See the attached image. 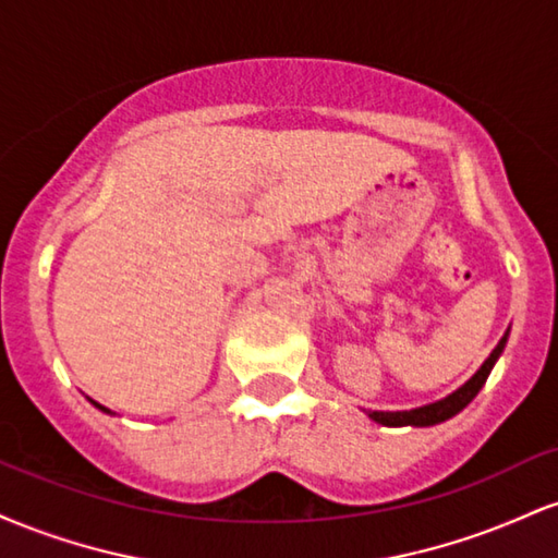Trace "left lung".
I'll return each instance as SVG.
<instances>
[{
	"label": "left lung",
	"instance_id": "left-lung-1",
	"mask_svg": "<svg viewBox=\"0 0 558 558\" xmlns=\"http://www.w3.org/2000/svg\"><path fill=\"white\" fill-rule=\"evenodd\" d=\"M506 341H509V330L504 332L501 341H498L496 349L490 351L488 360L480 364L477 373L472 375L462 388H457L453 393H448L446 399L425 403V407H417V409H403V412H373V409H364V412H367V417L377 422V425H386V427H433V425H440V422L457 417L466 403H470L480 393V388L485 386L493 364H496L498 356L504 354Z\"/></svg>",
	"mask_w": 558,
	"mask_h": 558
}]
</instances>
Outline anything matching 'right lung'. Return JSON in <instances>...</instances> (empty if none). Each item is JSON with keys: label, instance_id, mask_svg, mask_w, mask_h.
Wrapping results in <instances>:
<instances>
[{"label": "right lung", "instance_id": "1", "mask_svg": "<svg viewBox=\"0 0 558 558\" xmlns=\"http://www.w3.org/2000/svg\"><path fill=\"white\" fill-rule=\"evenodd\" d=\"M88 401H92V403H94V407H96V409H101V412H105V414H114V412H110V409H107V407H101V403H96V401H94V399H88Z\"/></svg>", "mask_w": 558, "mask_h": 558}]
</instances>
